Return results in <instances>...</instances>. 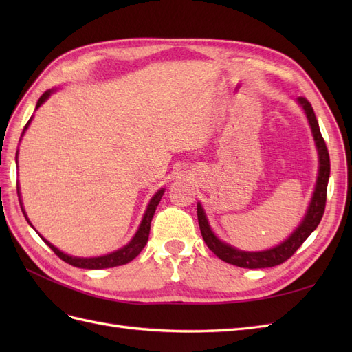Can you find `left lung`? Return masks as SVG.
Here are the masks:
<instances>
[{"label": "left lung", "instance_id": "8db88e82", "mask_svg": "<svg viewBox=\"0 0 352 352\" xmlns=\"http://www.w3.org/2000/svg\"><path fill=\"white\" fill-rule=\"evenodd\" d=\"M296 102L301 105V109L307 116L308 124L311 127V133L314 138L316 150L318 155V173H317L314 192H313L310 204H308L305 216L302 217L301 223L298 225V228L291 233V235L279 245H276V247L269 250L242 251L232 247V245L226 242H223L216 236V233L212 232L210 226L207 214L204 208H202L201 202L197 204V214H198V223H199L202 239L206 241L207 247L214 252L220 260L226 261L229 264L238 265V267H243V269H264V267H274V265L282 264L301 247L302 242L316 230L318 223H320L323 217L324 206H326L327 182H329V175H330L329 153H327L323 136L320 133V127H318L311 104L302 97L296 98Z\"/></svg>", "mask_w": 352, "mask_h": 352}]
</instances>
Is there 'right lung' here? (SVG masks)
<instances>
[{
  "label": "right lung",
  "mask_w": 352,
  "mask_h": 352,
  "mask_svg": "<svg viewBox=\"0 0 352 352\" xmlns=\"http://www.w3.org/2000/svg\"><path fill=\"white\" fill-rule=\"evenodd\" d=\"M52 92H56V89H48V91H45L44 94L41 95V98H39L38 102H36L35 110H38V109L41 107V105L44 104V102L51 97ZM32 119H34V116H32L30 119H29V122L26 123L25 129H23V132H22V136H20V140H22L25 132L28 131V127H29ZM17 153H19V151H17ZM16 162H17V154H16ZM164 190H166L164 188L158 189L157 192H155V195L150 199V202H148L146 211H145V214H144V217H142L141 225H140V228H138V230H136V233H135V236L131 239V242L126 243L124 247H122L120 250H116V251H113V252H110V254L98 255V257H74V255L63 252L61 250H58L57 247H54V245H52L51 242H48L44 236L41 235V233H38V235L42 238V241H44L52 251H54V252L58 255V257H60L63 261H66V263L74 265V267L89 269V270H100V269H110V267H117V265L127 264L129 261H132V260L136 257V255L142 251V248L145 247V245H146L148 236H150L151 220H153V217H154V212H155L157 206L160 204V201H162V197H163V194H164ZM17 195H19L20 207H22L23 214H25V217H26L29 225L32 226V223H30V220L28 219L26 212H25V208H23V206H22V197H20V189H19V186H17ZM32 228H34V226H32ZM34 229H35V228H34Z\"/></svg>",
  "instance_id": "right-lung-1"
}]
</instances>
